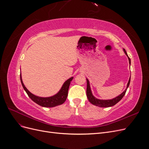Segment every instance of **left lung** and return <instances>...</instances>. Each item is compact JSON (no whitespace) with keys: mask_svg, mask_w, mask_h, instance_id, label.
Masks as SVG:
<instances>
[{"mask_svg":"<svg viewBox=\"0 0 149 149\" xmlns=\"http://www.w3.org/2000/svg\"><path fill=\"white\" fill-rule=\"evenodd\" d=\"M124 52L125 53V55L128 56L127 54V53H126V51H125V49H124ZM128 58H129V63L130 64V59L129 56H128ZM86 81H87L86 95H87V97L89 101L91 102V104H93L94 105V106H100V107H111V106H114L116 104H117L119 101H120L122 100V98H123L124 97V96L125 95V94L126 93V91H127V89L129 87V84H130V78H129V82L127 83V88H126V89L125 90V91L123 93H122L120 95H119V96L116 97L114 99H112V100H97V99L94 97L93 96L91 91V89H90L89 81H88V79H86Z\"/></svg>","mask_w":149,"mask_h":149,"instance_id":"obj_1","label":"left lung"}]
</instances>
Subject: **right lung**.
<instances>
[{
    "label": "right lung",
    "instance_id": "add662e5",
    "mask_svg": "<svg viewBox=\"0 0 149 149\" xmlns=\"http://www.w3.org/2000/svg\"><path fill=\"white\" fill-rule=\"evenodd\" d=\"M20 81H21V83L22 84V86H23L24 90L26 91V94H28L29 97L35 103H37V104L41 106L42 107H55L58 105L62 104L63 103L65 102L68 96V89L70 85V83L72 81V79H73V78L72 77L68 79L67 81H66L65 83L63 84V85L60 91L58 92L56 95L53 96L52 97H41L36 96L33 95V94H31L29 90L25 88L23 82H22L21 74L20 75Z\"/></svg>",
    "mask_w": 149,
    "mask_h": 149
}]
</instances>
